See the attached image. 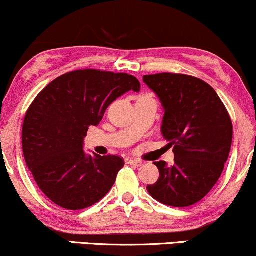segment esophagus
<instances>
[{"instance_id": "1", "label": "esophagus", "mask_w": 256, "mask_h": 256, "mask_svg": "<svg viewBox=\"0 0 256 256\" xmlns=\"http://www.w3.org/2000/svg\"><path fill=\"white\" fill-rule=\"evenodd\" d=\"M128 164L132 165V166H134V168H140V166H141V165H142V162H141V160L130 159V160H128Z\"/></svg>"}]
</instances>
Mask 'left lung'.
<instances>
[{"instance_id": "8db88e82", "label": "left lung", "mask_w": 256, "mask_h": 256, "mask_svg": "<svg viewBox=\"0 0 256 256\" xmlns=\"http://www.w3.org/2000/svg\"><path fill=\"white\" fill-rule=\"evenodd\" d=\"M165 113L162 137L174 146L175 164L156 162L159 178L148 193L165 206H193L215 186L232 144L231 118L215 90L200 78L162 72L144 75Z\"/></svg>"}]
</instances>
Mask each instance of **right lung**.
I'll return each mask as SVG.
<instances>
[{
  "label": "right lung",
  "mask_w": 256,
  "mask_h": 256,
  "mask_svg": "<svg viewBox=\"0 0 256 256\" xmlns=\"http://www.w3.org/2000/svg\"><path fill=\"white\" fill-rule=\"evenodd\" d=\"M140 88L132 75L84 69L57 78L36 96L24 118L23 153L36 184L53 203L86 209L112 190L124 159L87 156L84 138L118 97Z\"/></svg>",
  "instance_id": "add662e5"
}]
</instances>
